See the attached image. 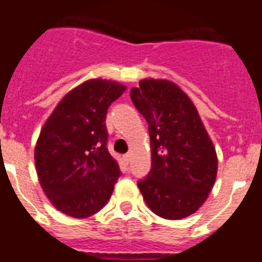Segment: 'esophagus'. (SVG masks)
Masks as SVG:
<instances>
[{"mask_svg": "<svg viewBox=\"0 0 262 262\" xmlns=\"http://www.w3.org/2000/svg\"><path fill=\"white\" fill-rule=\"evenodd\" d=\"M122 158H124V161L126 163H129V161H130V154H125L124 157H122Z\"/></svg>", "mask_w": 262, "mask_h": 262, "instance_id": "obj_1", "label": "esophagus"}]
</instances>
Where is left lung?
I'll use <instances>...</instances> for the list:
<instances>
[{
  "mask_svg": "<svg viewBox=\"0 0 262 262\" xmlns=\"http://www.w3.org/2000/svg\"><path fill=\"white\" fill-rule=\"evenodd\" d=\"M130 99L149 124L151 170L137 182L144 200L163 219L192 215L217 172L216 150L196 108L177 84L163 79L141 80Z\"/></svg>",
  "mask_w": 262,
  "mask_h": 262,
  "instance_id": "8db88e82",
  "label": "left lung"
}]
</instances>
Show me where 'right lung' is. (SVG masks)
<instances>
[{
  "label": "right lung",
  "mask_w": 262,
  "mask_h": 262,
  "mask_svg": "<svg viewBox=\"0 0 262 262\" xmlns=\"http://www.w3.org/2000/svg\"><path fill=\"white\" fill-rule=\"evenodd\" d=\"M126 87L91 79L66 95L36 141V174L56 210L76 219L99 212L121 175L108 151L105 117Z\"/></svg>",
  "instance_id": "right-lung-1"
}]
</instances>
